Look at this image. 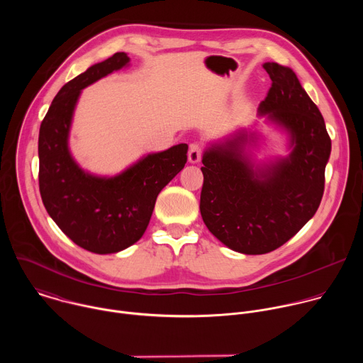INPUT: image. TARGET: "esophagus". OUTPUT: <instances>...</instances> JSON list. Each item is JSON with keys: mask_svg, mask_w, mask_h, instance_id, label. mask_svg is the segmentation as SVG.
Segmentation results:
<instances>
[{"mask_svg": "<svg viewBox=\"0 0 363 363\" xmlns=\"http://www.w3.org/2000/svg\"><path fill=\"white\" fill-rule=\"evenodd\" d=\"M202 153H203V146L201 143H192L189 146V152H188L189 162H192V164L199 162L202 158Z\"/></svg>", "mask_w": 363, "mask_h": 363, "instance_id": "esophagus-1", "label": "esophagus"}]
</instances>
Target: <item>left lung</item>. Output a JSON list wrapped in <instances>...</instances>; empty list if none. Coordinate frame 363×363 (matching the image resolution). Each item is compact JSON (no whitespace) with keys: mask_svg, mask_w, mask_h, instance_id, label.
<instances>
[{"mask_svg":"<svg viewBox=\"0 0 363 363\" xmlns=\"http://www.w3.org/2000/svg\"><path fill=\"white\" fill-rule=\"evenodd\" d=\"M272 87L260 113L291 133L290 157L254 172L241 157L244 133L202 157L199 211L208 230L227 247L244 254H266L287 242L320 205L332 142L323 116L291 69L263 66Z\"/></svg>","mask_w":363,"mask_h":363,"instance_id":"obj_1","label":"left lung"}]
</instances>
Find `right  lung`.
I'll list each match as a JSON object with an SVG mask.
<instances>
[{
	"label": "right lung",
	"mask_w": 363,
	"mask_h": 363,
	"mask_svg": "<svg viewBox=\"0 0 363 363\" xmlns=\"http://www.w3.org/2000/svg\"><path fill=\"white\" fill-rule=\"evenodd\" d=\"M129 62L115 53L66 83L45 113L38 135V186L48 216L79 247L118 252L145 233L162 188L185 167L188 145L147 155L115 178H96L72 160L67 136L80 90Z\"/></svg>",
	"instance_id": "right-lung-1"
}]
</instances>
